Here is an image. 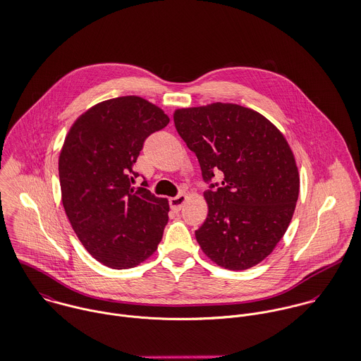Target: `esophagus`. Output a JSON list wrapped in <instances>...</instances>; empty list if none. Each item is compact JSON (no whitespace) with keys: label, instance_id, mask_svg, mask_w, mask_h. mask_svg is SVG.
Here are the masks:
<instances>
[{"label":"esophagus","instance_id":"1","mask_svg":"<svg viewBox=\"0 0 361 361\" xmlns=\"http://www.w3.org/2000/svg\"><path fill=\"white\" fill-rule=\"evenodd\" d=\"M186 200H188V196H186V195H179V196H176V197H171V199H169L171 209H172L173 212H179Z\"/></svg>","mask_w":361,"mask_h":361}]
</instances>
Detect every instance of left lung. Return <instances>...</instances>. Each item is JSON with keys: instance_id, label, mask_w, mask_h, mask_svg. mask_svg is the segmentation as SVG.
<instances>
[{"instance_id": "left-lung-1", "label": "left lung", "mask_w": 361, "mask_h": 361, "mask_svg": "<svg viewBox=\"0 0 361 361\" xmlns=\"http://www.w3.org/2000/svg\"><path fill=\"white\" fill-rule=\"evenodd\" d=\"M175 127L210 182L209 214L196 231L202 250L219 266L245 270L267 257L287 231L300 193L294 154L281 131L237 104L182 108Z\"/></svg>"}]
</instances>
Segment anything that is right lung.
<instances>
[{
	"label": "right lung",
	"mask_w": 361,
	"mask_h": 361,
	"mask_svg": "<svg viewBox=\"0 0 361 361\" xmlns=\"http://www.w3.org/2000/svg\"><path fill=\"white\" fill-rule=\"evenodd\" d=\"M168 123L161 108L128 95L90 108L66 135L59 158L66 214L90 255L111 269L142 263L162 238L168 199L130 180L145 138Z\"/></svg>",
	"instance_id": "right-lung-1"
}]
</instances>
